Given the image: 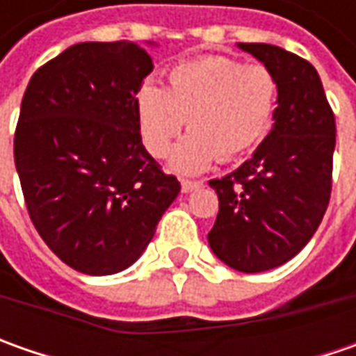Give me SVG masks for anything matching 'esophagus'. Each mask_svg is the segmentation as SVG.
Returning <instances> with one entry per match:
<instances>
[{
    "label": "esophagus",
    "instance_id": "1",
    "mask_svg": "<svg viewBox=\"0 0 356 356\" xmlns=\"http://www.w3.org/2000/svg\"><path fill=\"white\" fill-rule=\"evenodd\" d=\"M204 184V182H200V180H182V192L188 194V192H194L196 188Z\"/></svg>",
    "mask_w": 356,
    "mask_h": 356
}]
</instances>
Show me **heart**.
Returning a JSON list of instances; mask_svg holds the SVG:
<instances>
[{
    "label": "heart",
    "instance_id": "obj_1",
    "mask_svg": "<svg viewBox=\"0 0 356 356\" xmlns=\"http://www.w3.org/2000/svg\"><path fill=\"white\" fill-rule=\"evenodd\" d=\"M280 85L266 65H243L226 55H206L170 71L168 89L146 81L136 92V118L146 150L170 154L186 120L190 134L172 154V168L206 170L216 158L232 160L255 148L273 124Z\"/></svg>",
    "mask_w": 356,
    "mask_h": 356
}]
</instances>
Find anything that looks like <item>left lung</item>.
Here are the masks:
<instances>
[{"instance_id": "left-lung-1", "label": "left lung", "mask_w": 356, "mask_h": 356, "mask_svg": "<svg viewBox=\"0 0 356 356\" xmlns=\"http://www.w3.org/2000/svg\"><path fill=\"white\" fill-rule=\"evenodd\" d=\"M275 75L273 129L250 160L210 180L220 200L208 234L232 269L259 273L283 266L313 238L331 198L335 115L319 73L305 59L267 43H238Z\"/></svg>"}]
</instances>
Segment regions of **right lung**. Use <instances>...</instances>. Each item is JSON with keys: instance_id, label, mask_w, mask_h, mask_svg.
<instances>
[{"instance_id": "add662e5", "label": "right lung", "mask_w": 356, "mask_h": 356, "mask_svg": "<svg viewBox=\"0 0 356 356\" xmlns=\"http://www.w3.org/2000/svg\"><path fill=\"white\" fill-rule=\"evenodd\" d=\"M150 55L130 41L76 43L31 76L13 138L35 229L87 275L130 267L180 192L144 148L136 92Z\"/></svg>"}]
</instances>
